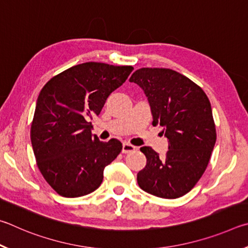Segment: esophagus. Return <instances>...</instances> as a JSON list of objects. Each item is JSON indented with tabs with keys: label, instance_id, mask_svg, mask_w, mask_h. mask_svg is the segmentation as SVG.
Masks as SVG:
<instances>
[{
	"label": "esophagus",
	"instance_id": "34e87169",
	"mask_svg": "<svg viewBox=\"0 0 248 248\" xmlns=\"http://www.w3.org/2000/svg\"><path fill=\"white\" fill-rule=\"evenodd\" d=\"M135 150H136V147L135 146L128 144V142H125V144H123L122 153H123V154H129V153H133V151H135Z\"/></svg>",
	"mask_w": 248,
	"mask_h": 248
}]
</instances>
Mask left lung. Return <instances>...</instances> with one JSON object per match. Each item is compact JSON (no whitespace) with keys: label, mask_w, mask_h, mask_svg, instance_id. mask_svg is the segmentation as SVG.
<instances>
[{"label":"left lung","mask_w":248,"mask_h":248,"mask_svg":"<svg viewBox=\"0 0 248 248\" xmlns=\"http://www.w3.org/2000/svg\"><path fill=\"white\" fill-rule=\"evenodd\" d=\"M129 81L144 90L153 125L169 140L164 159L151 147H141L146 167L137 174L140 187L160 198L184 196L201 180L217 140L211 104L201 87L170 68L142 67Z\"/></svg>","instance_id":"obj_1"}]
</instances>
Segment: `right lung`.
I'll list each match as a JSON object with an SVG mask.
<instances>
[{
    "label": "right lung",
    "mask_w": 248,
    "mask_h": 248,
    "mask_svg": "<svg viewBox=\"0 0 248 248\" xmlns=\"http://www.w3.org/2000/svg\"><path fill=\"white\" fill-rule=\"evenodd\" d=\"M133 69L87 62L52 77L41 89L30 138L38 169L61 196L93 193L102 183L104 168L120 155L122 142L93 137L89 120L100 114Z\"/></svg>",
    "instance_id": "add662e5"
}]
</instances>
